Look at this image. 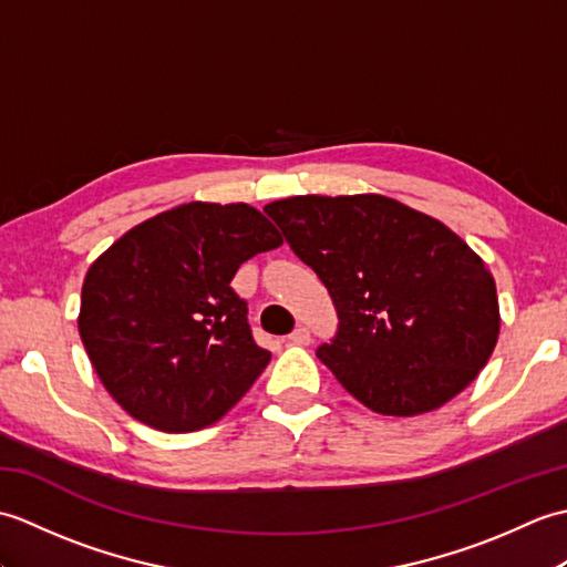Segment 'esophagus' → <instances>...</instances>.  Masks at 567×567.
I'll return each instance as SVG.
<instances>
[{
  "label": "esophagus",
  "mask_w": 567,
  "mask_h": 567,
  "mask_svg": "<svg viewBox=\"0 0 567 567\" xmlns=\"http://www.w3.org/2000/svg\"><path fill=\"white\" fill-rule=\"evenodd\" d=\"M311 341V333L307 327H297L292 333H290V343L295 346H307Z\"/></svg>",
  "instance_id": "obj_1"
}]
</instances>
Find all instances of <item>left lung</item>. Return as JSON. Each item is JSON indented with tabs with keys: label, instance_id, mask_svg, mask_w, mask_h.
<instances>
[{
	"label": "left lung",
	"instance_id": "obj_1",
	"mask_svg": "<svg viewBox=\"0 0 567 567\" xmlns=\"http://www.w3.org/2000/svg\"><path fill=\"white\" fill-rule=\"evenodd\" d=\"M265 214L327 285L339 333L317 358L358 402L416 416L480 375L499 336L497 287L449 226L382 195H299Z\"/></svg>",
	"mask_w": 567,
	"mask_h": 567
}]
</instances>
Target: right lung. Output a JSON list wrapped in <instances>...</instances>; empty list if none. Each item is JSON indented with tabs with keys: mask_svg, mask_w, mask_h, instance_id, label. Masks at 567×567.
Returning <instances> with one entry per match:
<instances>
[{
	"mask_svg": "<svg viewBox=\"0 0 567 567\" xmlns=\"http://www.w3.org/2000/svg\"><path fill=\"white\" fill-rule=\"evenodd\" d=\"M282 246L250 204L189 202L131 228L90 265L78 329L116 404L167 433L219 421L270 353L231 290L240 262Z\"/></svg>",
	"mask_w": 567,
	"mask_h": 567,
	"instance_id": "add662e5",
	"label": "right lung"
}]
</instances>
